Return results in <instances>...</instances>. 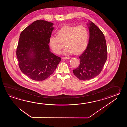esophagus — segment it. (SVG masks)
Returning <instances> with one entry per match:
<instances>
[{
  "label": "esophagus",
  "mask_w": 127,
  "mask_h": 127,
  "mask_svg": "<svg viewBox=\"0 0 127 127\" xmlns=\"http://www.w3.org/2000/svg\"><path fill=\"white\" fill-rule=\"evenodd\" d=\"M69 59V57H62V60H68Z\"/></svg>",
  "instance_id": "34e87169"
}]
</instances>
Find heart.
<instances>
[{
	"label": "heart",
	"instance_id": "b5f03b06",
	"mask_svg": "<svg viewBox=\"0 0 127 127\" xmlns=\"http://www.w3.org/2000/svg\"><path fill=\"white\" fill-rule=\"evenodd\" d=\"M89 41V32L82 25L77 27L64 26L57 32V36H51L49 38V44L52 50L60 54L64 46H67L63 52L64 55L80 54L86 49Z\"/></svg>",
	"mask_w": 127,
	"mask_h": 127
}]
</instances>
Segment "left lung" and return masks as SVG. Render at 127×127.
<instances>
[{
    "instance_id": "8db88e82",
    "label": "left lung",
    "mask_w": 127,
    "mask_h": 127,
    "mask_svg": "<svg viewBox=\"0 0 127 127\" xmlns=\"http://www.w3.org/2000/svg\"><path fill=\"white\" fill-rule=\"evenodd\" d=\"M89 43L79 56L80 64L73 70L74 74L82 80H88L97 76L102 71L107 60V47L104 35L94 23L89 20Z\"/></svg>"
}]
</instances>
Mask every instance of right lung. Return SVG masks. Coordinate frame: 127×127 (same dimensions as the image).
<instances>
[{"label": "right lung", "mask_w": 127, "mask_h": 127, "mask_svg": "<svg viewBox=\"0 0 127 127\" xmlns=\"http://www.w3.org/2000/svg\"><path fill=\"white\" fill-rule=\"evenodd\" d=\"M54 24L43 20L33 22L19 36L17 57L22 72L36 81H43L54 72L61 58L50 51L49 38Z\"/></svg>", "instance_id": "right-lung-1"}]
</instances>
